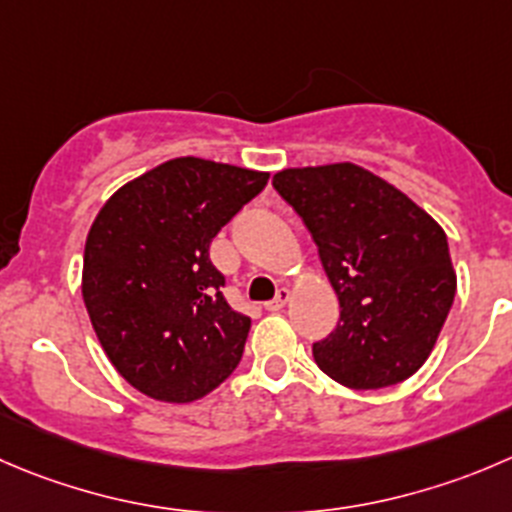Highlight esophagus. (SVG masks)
Segmentation results:
<instances>
[{"label":"esophagus","mask_w":512,"mask_h":512,"mask_svg":"<svg viewBox=\"0 0 512 512\" xmlns=\"http://www.w3.org/2000/svg\"><path fill=\"white\" fill-rule=\"evenodd\" d=\"M287 297H290V290H287V287H282V290H277V295L272 297L270 302H265V310L267 312H280L282 307H285Z\"/></svg>","instance_id":"obj_1"}]
</instances>
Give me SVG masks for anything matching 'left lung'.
<instances>
[{"mask_svg":"<svg viewBox=\"0 0 512 512\" xmlns=\"http://www.w3.org/2000/svg\"><path fill=\"white\" fill-rule=\"evenodd\" d=\"M272 187L310 230L340 300L337 327L312 345L320 370L352 390L408 380L433 352L458 287L443 227L350 162L282 170Z\"/></svg>","mask_w":512,"mask_h":512,"instance_id":"8db88e82","label":"left lung"}]
</instances>
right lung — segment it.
Returning <instances> with one entry per match:
<instances>
[{"label": "right lung", "instance_id": "right-lung-1", "mask_svg": "<svg viewBox=\"0 0 512 512\" xmlns=\"http://www.w3.org/2000/svg\"><path fill=\"white\" fill-rule=\"evenodd\" d=\"M267 177L177 157L99 210L84 245L82 297L107 357L140 393L192 403L240 365L250 317L227 305L210 242Z\"/></svg>", "mask_w": 512, "mask_h": 512}]
</instances>
